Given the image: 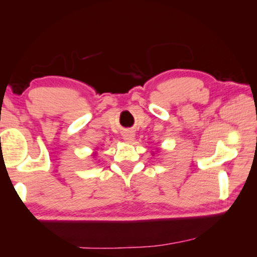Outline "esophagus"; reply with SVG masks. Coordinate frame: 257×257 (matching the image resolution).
<instances>
[{
    "label": "esophagus",
    "mask_w": 257,
    "mask_h": 257,
    "mask_svg": "<svg viewBox=\"0 0 257 257\" xmlns=\"http://www.w3.org/2000/svg\"><path fill=\"white\" fill-rule=\"evenodd\" d=\"M134 137H135V134H134V132H132V130H125V132L122 134L123 141L127 143H132Z\"/></svg>",
    "instance_id": "esophagus-1"
}]
</instances>
